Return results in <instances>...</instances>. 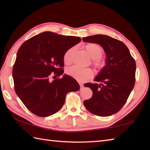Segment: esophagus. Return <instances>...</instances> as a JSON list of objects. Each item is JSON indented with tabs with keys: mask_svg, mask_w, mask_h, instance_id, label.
<instances>
[{
	"mask_svg": "<svg viewBox=\"0 0 150 150\" xmlns=\"http://www.w3.org/2000/svg\"><path fill=\"white\" fill-rule=\"evenodd\" d=\"M79 85H80L81 88H84V84H82V83H81V82H79Z\"/></svg>",
	"mask_w": 150,
	"mask_h": 150,
	"instance_id": "esophagus-1",
	"label": "esophagus"
}]
</instances>
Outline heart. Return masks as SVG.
<instances>
[{
	"label": "heart",
	"mask_w": 150,
	"mask_h": 150,
	"mask_svg": "<svg viewBox=\"0 0 150 150\" xmlns=\"http://www.w3.org/2000/svg\"><path fill=\"white\" fill-rule=\"evenodd\" d=\"M89 55L93 59V64L97 68L101 69L104 66V63L100 57L103 54V50L102 47L96 44H88L85 46ZM75 50V47L66 50L63 55V60L66 64H69L71 62V55ZM66 74L76 80L83 82L88 79H90L94 75L93 71L91 68H81L78 66H73L68 68L66 71Z\"/></svg>",
	"instance_id": "obj_1"
}]
</instances>
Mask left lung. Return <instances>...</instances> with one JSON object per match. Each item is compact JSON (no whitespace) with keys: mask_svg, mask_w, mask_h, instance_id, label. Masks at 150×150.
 Here are the masks:
<instances>
[{"mask_svg":"<svg viewBox=\"0 0 150 150\" xmlns=\"http://www.w3.org/2000/svg\"><path fill=\"white\" fill-rule=\"evenodd\" d=\"M82 40L99 44L107 56L106 66L95 79L97 83L86 84V87L93 91V95L84 101V105L96 115H112L125 104L134 87L135 60L125 44L114 38L95 35L84 37Z\"/></svg>","mask_w":150,"mask_h":150,"instance_id":"left-lung-1","label":"left lung"}]
</instances>
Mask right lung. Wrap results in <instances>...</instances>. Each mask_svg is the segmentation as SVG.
<instances>
[{"mask_svg": "<svg viewBox=\"0 0 150 150\" xmlns=\"http://www.w3.org/2000/svg\"><path fill=\"white\" fill-rule=\"evenodd\" d=\"M81 41L79 37L45 31L26 40L18 49L12 71L14 88L31 113L42 117L52 115L61 109L67 93L79 90L73 77H57L64 73L66 51Z\"/></svg>", "mask_w": 150, "mask_h": 150, "instance_id": "1", "label": "right lung"}]
</instances>
